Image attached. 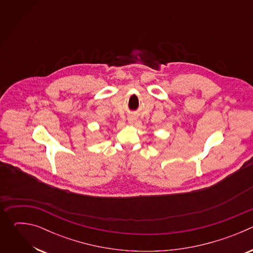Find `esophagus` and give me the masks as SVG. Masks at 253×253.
Instances as JSON below:
<instances>
[{
  "label": "esophagus",
  "instance_id": "1",
  "mask_svg": "<svg viewBox=\"0 0 253 253\" xmlns=\"http://www.w3.org/2000/svg\"><path fill=\"white\" fill-rule=\"evenodd\" d=\"M135 120H136V118H135L134 116H130V117L128 118V121H129V123H131V124H133Z\"/></svg>",
  "mask_w": 253,
  "mask_h": 253
}]
</instances>
